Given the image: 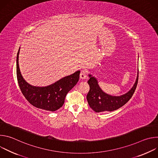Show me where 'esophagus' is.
I'll return each mask as SVG.
<instances>
[{"mask_svg": "<svg viewBox=\"0 0 158 158\" xmlns=\"http://www.w3.org/2000/svg\"><path fill=\"white\" fill-rule=\"evenodd\" d=\"M87 72L85 70H82L80 73V78L82 79H85L87 77Z\"/></svg>", "mask_w": 158, "mask_h": 158, "instance_id": "obj_1", "label": "esophagus"}]
</instances>
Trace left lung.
I'll list each match as a JSON object with an SVG mask.
<instances>
[{"mask_svg":"<svg viewBox=\"0 0 158 158\" xmlns=\"http://www.w3.org/2000/svg\"><path fill=\"white\" fill-rule=\"evenodd\" d=\"M89 76L90 79L87 82L89 85L90 89L87 94V100L89 106L93 110L99 112L103 111H113L120 108L129 101L136 89L139 72L136 81L131 89L125 94L120 96H112L104 93L99 87L97 79L94 77H92L91 75H89Z\"/></svg>","mask_w":158,"mask_h":158,"instance_id":"left-lung-1","label":"left lung"}]
</instances>
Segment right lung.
I'll use <instances>...</instances> for the list:
<instances>
[{
  "instance_id": "right-lung-1",
  "label": "right lung",
  "mask_w": 158,
  "mask_h": 158,
  "mask_svg": "<svg viewBox=\"0 0 158 158\" xmlns=\"http://www.w3.org/2000/svg\"><path fill=\"white\" fill-rule=\"evenodd\" d=\"M17 55L16 73L18 84L24 96L34 107L49 111H55L62 106L67 94L77 84L80 71L64 77L55 83L46 87H36L29 84L22 77L19 66V54Z\"/></svg>"
}]
</instances>
